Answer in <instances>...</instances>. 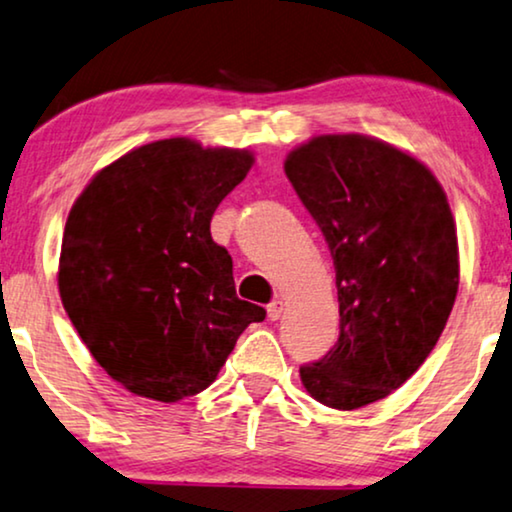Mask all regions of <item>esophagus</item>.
Listing matches in <instances>:
<instances>
[{"instance_id":"obj_1","label":"esophagus","mask_w":512,"mask_h":512,"mask_svg":"<svg viewBox=\"0 0 512 512\" xmlns=\"http://www.w3.org/2000/svg\"><path fill=\"white\" fill-rule=\"evenodd\" d=\"M281 313H283V302H278V299L267 306L269 320H278V318H281Z\"/></svg>"}]
</instances>
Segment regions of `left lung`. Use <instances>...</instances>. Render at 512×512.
I'll use <instances>...</instances> for the list:
<instances>
[{"label": "left lung", "mask_w": 512, "mask_h": 512, "mask_svg": "<svg viewBox=\"0 0 512 512\" xmlns=\"http://www.w3.org/2000/svg\"><path fill=\"white\" fill-rule=\"evenodd\" d=\"M285 175L323 231L337 274L339 339L299 367L313 400L358 410L386 398L438 344L459 290L447 196L424 163L367 135H318Z\"/></svg>", "instance_id": "8db88e82"}]
</instances>
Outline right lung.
<instances>
[{"instance_id": "obj_1", "label": "right lung", "mask_w": 512, "mask_h": 512, "mask_svg": "<svg viewBox=\"0 0 512 512\" xmlns=\"http://www.w3.org/2000/svg\"><path fill=\"white\" fill-rule=\"evenodd\" d=\"M252 161L187 138L149 142L74 201L60 299L91 356L131 393L159 403L201 393L245 327L267 316L236 297L231 255L210 236L215 208Z\"/></svg>"}]
</instances>
